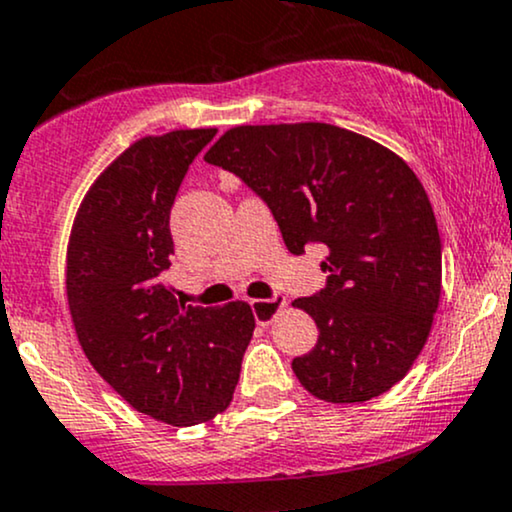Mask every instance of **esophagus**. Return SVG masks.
I'll list each match as a JSON object with an SVG mask.
<instances>
[{
    "label": "esophagus",
    "instance_id": "obj_1",
    "mask_svg": "<svg viewBox=\"0 0 512 512\" xmlns=\"http://www.w3.org/2000/svg\"><path fill=\"white\" fill-rule=\"evenodd\" d=\"M284 305H286V298L276 293V296L264 298V301H252L250 308H252V315H255L257 325H269V322L274 320V315L279 313Z\"/></svg>",
    "mask_w": 512,
    "mask_h": 512
}]
</instances>
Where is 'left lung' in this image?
<instances>
[{"label": "left lung", "mask_w": 512, "mask_h": 512, "mask_svg": "<svg viewBox=\"0 0 512 512\" xmlns=\"http://www.w3.org/2000/svg\"><path fill=\"white\" fill-rule=\"evenodd\" d=\"M255 192L293 255L327 250L325 289L298 298L320 337L291 368L310 395L366 402L407 375L440 298L438 223L402 158L325 122L233 127L204 156Z\"/></svg>", "instance_id": "obj_1"}]
</instances>
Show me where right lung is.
<instances>
[{
  "mask_svg": "<svg viewBox=\"0 0 512 512\" xmlns=\"http://www.w3.org/2000/svg\"><path fill=\"white\" fill-rule=\"evenodd\" d=\"M216 129L132 144L93 182L67 252V298L81 349L122 399L151 419L195 426L231 404L255 317L248 303H178L163 279L170 209Z\"/></svg>",
  "mask_w": 512,
  "mask_h": 512,
  "instance_id": "1",
  "label": "right lung"
}]
</instances>
